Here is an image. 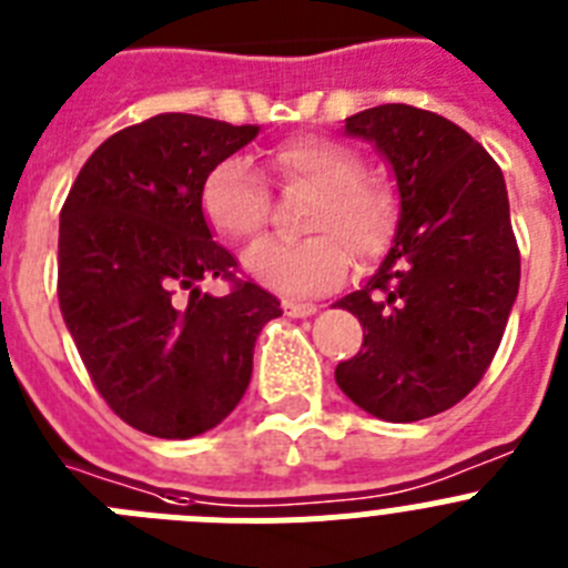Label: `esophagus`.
Returning a JSON list of instances; mask_svg holds the SVG:
<instances>
[{
  "instance_id": "1",
  "label": "esophagus",
  "mask_w": 568,
  "mask_h": 568,
  "mask_svg": "<svg viewBox=\"0 0 568 568\" xmlns=\"http://www.w3.org/2000/svg\"><path fill=\"white\" fill-rule=\"evenodd\" d=\"M284 307V315H290V318H310V315H315V304H310V301H284L281 304Z\"/></svg>"
}]
</instances>
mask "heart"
<instances>
[{
	"instance_id": "heart-1",
	"label": "heart",
	"mask_w": 568,
	"mask_h": 568,
	"mask_svg": "<svg viewBox=\"0 0 568 568\" xmlns=\"http://www.w3.org/2000/svg\"><path fill=\"white\" fill-rule=\"evenodd\" d=\"M281 184L315 190L304 215V241H261L247 253V273L287 295H315L349 278L353 255L373 264L386 253L398 224L395 193L364 173V159L327 135H298L267 155ZM204 222L230 241H250L264 230L270 195L258 175L239 159H224L199 190Z\"/></svg>"
}]
</instances>
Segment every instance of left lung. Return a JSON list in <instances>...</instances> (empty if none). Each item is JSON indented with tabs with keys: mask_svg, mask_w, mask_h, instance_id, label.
Masks as SVG:
<instances>
[{
	"mask_svg": "<svg viewBox=\"0 0 568 568\" xmlns=\"http://www.w3.org/2000/svg\"><path fill=\"white\" fill-rule=\"evenodd\" d=\"M344 130L393 164L400 215L378 273L338 301L364 344L335 381L381 420L433 418L484 378L518 298L504 173L466 130L413 104L361 110Z\"/></svg>",
	"mask_w": 568,
	"mask_h": 568,
	"instance_id": "1",
	"label": "left lung"
}]
</instances>
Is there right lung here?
Listing matches in <instances>:
<instances>
[{
    "instance_id": "obj_1",
    "label": "right lung",
    "mask_w": 568,
    "mask_h": 568,
    "mask_svg": "<svg viewBox=\"0 0 568 568\" xmlns=\"http://www.w3.org/2000/svg\"><path fill=\"white\" fill-rule=\"evenodd\" d=\"M255 124L159 113L93 150L59 219V310L90 381L124 424L184 440L222 424L253 375L275 295L235 278L199 207L204 175ZM227 277L219 300L201 281Z\"/></svg>"
}]
</instances>
